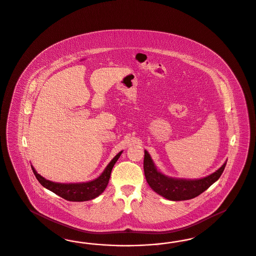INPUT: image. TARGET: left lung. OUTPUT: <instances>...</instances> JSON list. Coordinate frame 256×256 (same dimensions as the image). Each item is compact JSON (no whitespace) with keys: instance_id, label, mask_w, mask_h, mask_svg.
<instances>
[{"instance_id":"8db88e82","label":"left lung","mask_w":256,"mask_h":256,"mask_svg":"<svg viewBox=\"0 0 256 256\" xmlns=\"http://www.w3.org/2000/svg\"><path fill=\"white\" fill-rule=\"evenodd\" d=\"M227 160L216 172L202 178H173L162 173L156 168L150 153L144 150V171L150 188L160 196L173 202L187 200L200 196L214 184L221 176Z\"/></svg>"}]
</instances>
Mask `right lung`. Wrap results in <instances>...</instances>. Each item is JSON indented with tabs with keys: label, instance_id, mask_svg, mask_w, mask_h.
<instances>
[{
	"label": "right lung",
	"instance_id": "right-lung-1",
	"mask_svg": "<svg viewBox=\"0 0 256 256\" xmlns=\"http://www.w3.org/2000/svg\"><path fill=\"white\" fill-rule=\"evenodd\" d=\"M123 151H120L114 159L110 162L105 170L102 172L100 176L86 182H74V184H60L54 182L52 180H46L45 178L38 174L35 168L31 166V168L35 174L36 180L42 186L46 189L52 191L60 196L69 202H87L97 198L99 194H102L106 189L108 184L112 170L114 166L115 162L121 156Z\"/></svg>",
	"mask_w": 256,
	"mask_h": 256
}]
</instances>
